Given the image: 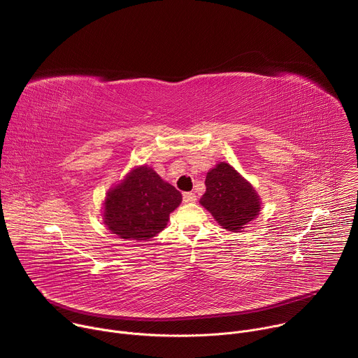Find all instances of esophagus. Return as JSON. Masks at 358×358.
<instances>
[{
    "mask_svg": "<svg viewBox=\"0 0 358 358\" xmlns=\"http://www.w3.org/2000/svg\"><path fill=\"white\" fill-rule=\"evenodd\" d=\"M182 201L185 203H191V202H195L196 201V195L194 192H184L182 194Z\"/></svg>",
    "mask_w": 358,
    "mask_h": 358,
    "instance_id": "1",
    "label": "esophagus"
}]
</instances>
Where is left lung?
Masks as SVG:
<instances>
[{"label":"left lung","instance_id":"1","mask_svg":"<svg viewBox=\"0 0 358 358\" xmlns=\"http://www.w3.org/2000/svg\"><path fill=\"white\" fill-rule=\"evenodd\" d=\"M206 194L199 199L225 229L239 232L259 215L258 192L229 164L220 163L206 178Z\"/></svg>","mask_w":358,"mask_h":358}]
</instances>
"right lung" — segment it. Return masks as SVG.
Returning a JSON list of instances; mask_svg holds the SVG:
<instances>
[{
  "label": "right lung",
  "instance_id": "1",
  "mask_svg": "<svg viewBox=\"0 0 358 358\" xmlns=\"http://www.w3.org/2000/svg\"><path fill=\"white\" fill-rule=\"evenodd\" d=\"M182 195L155 170L141 166L115 188L105 201L103 220L123 239L147 241L162 232Z\"/></svg>",
  "mask_w": 358,
  "mask_h": 358
}]
</instances>
